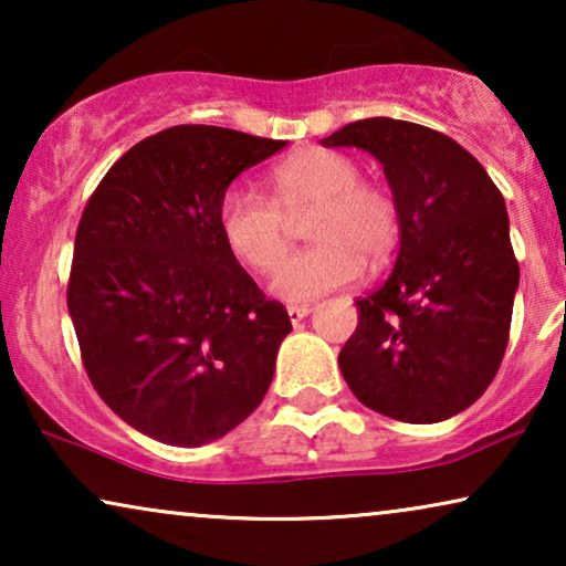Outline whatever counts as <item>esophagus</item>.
<instances>
[{"mask_svg":"<svg viewBox=\"0 0 566 566\" xmlns=\"http://www.w3.org/2000/svg\"><path fill=\"white\" fill-rule=\"evenodd\" d=\"M308 314H312V306H308V304H301V306H289V316H291V322H293V324H298L301 319H306Z\"/></svg>","mask_w":566,"mask_h":566,"instance_id":"obj_1","label":"esophagus"}]
</instances>
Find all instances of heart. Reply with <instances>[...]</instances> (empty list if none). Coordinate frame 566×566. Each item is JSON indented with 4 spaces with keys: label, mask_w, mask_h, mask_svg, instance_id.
<instances>
[{
    "label": "heart",
    "mask_w": 566,
    "mask_h": 566,
    "mask_svg": "<svg viewBox=\"0 0 566 566\" xmlns=\"http://www.w3.org/2000/svg\"><path fill=\"white\" fill-rule=\"evenodd\" d=\"M360 175L350 154L296 151L270 172V200L239 185L223 192L216 211L223 244L254 273H270L287 249L290 221L308 212L315 247L280 261L270 291L298 304L355 283L366 260L384 265L401 239L397 196Z\"/></svg>",
    "instance_id": "heart-1"
}]
</instances>
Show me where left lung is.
I'll list each match as a JSON object with an SVG mask.
<instances>
[{
    "label": "left lung",
    "instance_id": "obj_1",
    "mask_svg": "<svg viewBox=\"0 0 566 566\" xmlns=\"http://www.w3.org/2000/svg\"><path fill=\"white\" fill-rule=\"evenodd\" d=\"M322 144L374 154L401 208L397 265L355 301L339 370L376 412L448 420L486 391L510 339L521 270L505 198L461 144L420 123L355 120Z\"/></svg>",
    "mask_w": 566,
    "mask_h": 566
}]
</instances>
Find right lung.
<instances>
[{
    "label": "right lung",
    "mask_w": 566,
    "mask_h": 566,
    "mask_svg": "<svg viewBox=\"0 0 566 566\" xmlns=\"http://www.w3.org/2000/svg\"><path fill=\"white\" fill-rule=\"evenodd\" d=\"M285 142L172 126L123 154L84 206L66 304L84 370L120 420L198 448L247 420L291 332L223 244L234 177Z\"/></svg>",
    "instance_id": "obj_1"
}]
</instances>
